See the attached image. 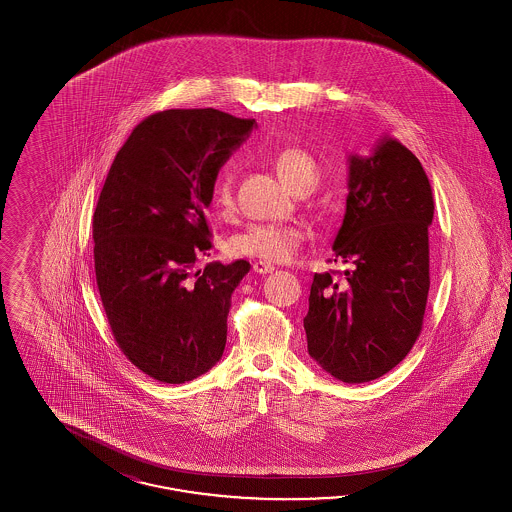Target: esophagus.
I'll return each mask as SVG.
<instances>
[{
    "label": "esophagus",
    "mask_w": 512,
    "mask_h": 512,
    "mask_svg": "<svg viewBox=\"0 0 512 512\" xmlns=\"http://www.w3.org/2000/svg\"><path fill=\"white\" fill-rule=\"evenodd\" d=\"M253 270H255L257 274H268V272L274 270V265L265 263V261H255V263H253Z\"/></svg>",
    "instance_id": "34e87169"
}]
</instances>
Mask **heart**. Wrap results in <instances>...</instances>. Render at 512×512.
<instances>
[{
	"mask_svg": "<svg viewBox=\"0 0 512 512\" xmlns=\"http://www.w3.org/2000/svg\"><path fill=\"white\" fill-rule=\"evenodd\" d=\"M274 167L280 178L290 186L295 194L313 190L318 182V165L315 159L299 149V147H286L276 153ZM215 207L220 211H230L234 207V176L232 171L220 172L219 180L213 192ZM303 242V232L295 226H282V224H251L244 232L236 234L228 251L234 257H249L259 259L265 263H284L292 259L295 251Z\"/></svg>",
	"mask_w": 512,
	"mask_h": 512,
	"instance_id": "obj_1",
	"label": "heart"
}]
</instances>
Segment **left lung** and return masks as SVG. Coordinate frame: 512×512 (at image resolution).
I'll return each instance as SVG.
<instances>
[{
  "label": "left lung",
  "instance_id": "8db88e82",
  "mask_svg": "<svg viewBox=\"0 0 512 512\" xmlns=\"http://www.w3.org/2000/svg\"><path fill=\"white\" fill-rule=\"evenodd\" d=\"M347 163L349 194L332 249L334 261L349 268L341 282L330 272L315 274L303 326L322 370L363 384L399 365L420 334L434 199L420 161L391 136Z\"/></svg>",
  "mask_w": 512,
  "mask_h": 512
}]
</instances>
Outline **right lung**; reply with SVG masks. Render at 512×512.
<instances>
[{"instance_id":"obj_1","label":"right lung","mask_w":512,"mask_h":512,"mask_svg":"<svg viewBox=\"0 0 512 512\" xmlns=\"http://www.w3.org/2000/svg\"><path fill=\"white\" fill-rule=\"evenodd\" d=\"M257 124L217 109H171L119 149L94 213L99 295L122 353L147 376L184 384L219 363L247 261L209 263L205 209L220 167Z\"/></svg>"}]
</instances>
